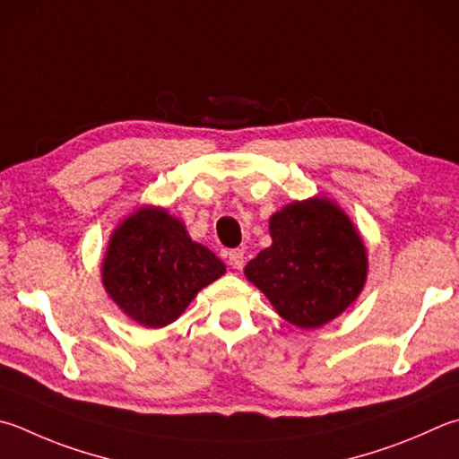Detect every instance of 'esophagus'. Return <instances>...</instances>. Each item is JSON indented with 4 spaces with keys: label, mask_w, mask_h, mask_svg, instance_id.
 Instances as JSON below:
<instances>
[{
    "label": "esophagus",
    "mask_w": 459,
    "mask_h": 459,
    "mask_svg": "<svg viewBox=\"0 0 459 459\" xmlns=\"http://www.w3.org/2000/svg\"><path fill=\"white\" fill-rule=\"evenodd\" d=\"M228 264L233 267V270H241L246 264L244 252H241V249H231V252H228Z\"/></svg>",
    "instance_id": "1"
}]
</instances>
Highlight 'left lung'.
<instances>
[{
	"label": "left lung",
	"instance_id": "1",
	"mask_svg": "<svg viewBox=\"0 0 459 459\" xmlns=\"http://www.w3.org/2000/svg\"><path fill=\"white\" fill-rule=\"evenodd\" d=\"M270 236L244 272L290 324L314 330L332 322L364 290L366 246L332 200L285 205L270 218Z\"/></svg>",
	"mask_w": 459,
	"mask_h": 459
}]
</instances>
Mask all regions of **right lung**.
Segmentation results:
<instances>
[{
	"label": "right lung",
	"mask_w": 459,
	"mask_h": 459,
	"mask_svg": "<svg viewBox=\"0 0 459 459\" xmlns=\"http://www.w3.org/2000/svg\"><path fill=\"white\" fill-rule=\"evenodd\" d=\"M223 273L218 255L192 241L178 218L153 205L119 223L101 264L109 298L145 327L176 322L197 291Z\"/></svg>",
	"instance_id": "1"
}]
</instances>
